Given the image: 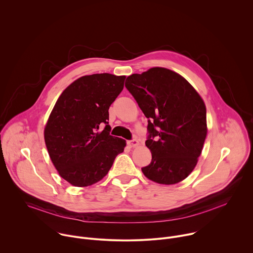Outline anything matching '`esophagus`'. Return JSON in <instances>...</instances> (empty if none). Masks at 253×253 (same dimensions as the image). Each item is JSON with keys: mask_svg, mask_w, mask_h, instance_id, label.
Instances as JSON below:
<instances>
[{"mask_svg": "<svg viewBox=\"0 0 253 253\" xmlns=\"http://www.w3.org/2000/svg\"><path fill=\"white\" fill-rule=\"evenodd\" d=\"M138 144H139V141L137 139H135V138L127 141V145L129 147H136V146H138Z\"/></svg>", "mask_w": 253, "mask_h": 253, "instance_id": "34e87169", "label": "esophagus"}]
</instances>
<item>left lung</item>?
I'll return each instance as SVG.
<instances>
[{"label":"left lung","instance_id":"left-lung-1","mask_svg":"<svg viewBox=\"0 0 253 253\" xmlns=\"http://www.w3.org/2000/svg\"><path fill=\"white\" fill-rule=\"evenodd\" d=\"M126 87L148 119L145 145L152 159L142 173L158 184L183 181L197 165L207 136L203 99L184 77L163 67L128 76Z\"/></svg>","mask_w":253,"mask_h":253}]
</instances>
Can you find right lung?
Returning <instances> with one entry per match:
<instances>
[{"label": "right lung", "instance_id": "add662e5", "mask_svg": "<svg viewBox=\"0 0 253 253\" xmlns=\"http://www.w3.org/2000/svg\"><path fill=\"white\" fill-rule=\"evenodd\" d=\"M126 76L86 75L71 83L56 101L44 127L49 157L59 175L75 187L102 180L126 140L110 135L109 108L124 89ZM106 127L98 130L99 125Z\"/></svg>", "mask_w": 253, "mask_h": 253}]
</instances>
